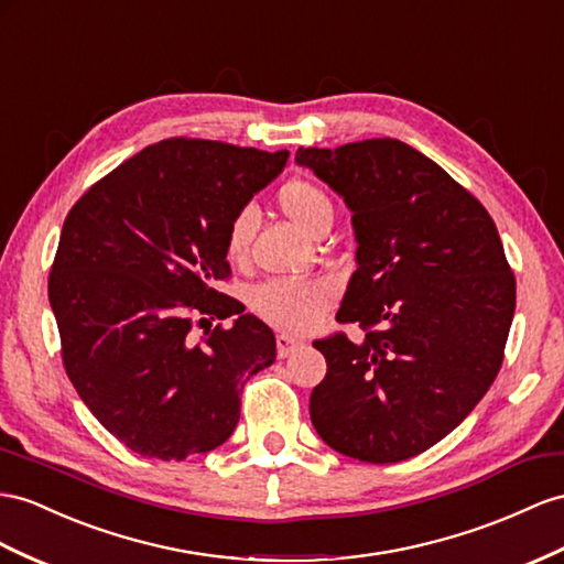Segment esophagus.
<instances>
[{
	"mask_svg": "<svg viewBox=\"0 0 564 564\" xmlns=\"http://www.w3.org/2000/svg\"><path fill=\"white\" fill-rule=\"evenodd\" d=\"M297 348H302V340L291 338V336H285V334H279V336H276V352H279L281 359L288 357L291 352H295Z\"/></svg>",
	"mask_w": 564,
	"mask_h": 564,
	"instance_id": "1",
	"label": "esophagus"
}]
</instances>
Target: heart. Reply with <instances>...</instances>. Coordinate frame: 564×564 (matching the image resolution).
<instances>
[{
  "mask_svg": "<svg viewBox=\"0 0 564 564\" xmlns=\"http://www.w3.org/2000/svg\"><path fill=\"white\" fill-rule=\"evenodd\" d=\"M279 207L285 216L305 228L307 234L319 236L334 219V202L319 187L305 178H293L279 187ZM254 230V209L240 207L226 226L224 250L234 264H242L250 257V242ZM338 297V285L328 276L312 279H271L254 285L250 291V310L269 326L285 334H305L319 324Z\"/></svg>",
  "mask_w": 564,
  "mask_h": 564,
  "instance_id": "b5f03b06",
  "label": "heart"
}]
</instances>
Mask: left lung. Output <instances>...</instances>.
I'll use <instances>...</instances> for the list:
<instances>
[{
    "label": "left lung",
    "mask_w": 564,
    "mask_h": 564,
    "mask_svg": "<svg viewBox=\"0 0 564 564\" xmlns=\"http://www.w3.org/2000/svg\"><path fill=\"white\" fill-rule=\"evenodd\" d=\"M352 212L357 271L338 330L314 340L326 377L312 424L334 451L371 465L445 438L496 381L514 314V273L486 207L451 173L393 138L300 148Z\"/></svg>",
    "instance_id": "obj_1"
}]
</instances>
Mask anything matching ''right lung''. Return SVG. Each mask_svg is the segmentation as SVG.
<instances>
[{"mask_svg":"<svg viewBox=\"0 0 564 564\" xmlns=\"http://www.w3.org/2000/svg\"><path fill=\"white\" fill-rule=\"evenodd\" d=\"M288 152L169 138L126 159L70 207L50 271L62 359L80 400L133 453L185 459L228 441L240 393L276 338L236 297L226 226ZM236 315L234 327L194 326Z\"/></svg>","mask_w":564,"mask_h":564,"instance_id":"add662e5","label":"right lung"}]
</instances>
